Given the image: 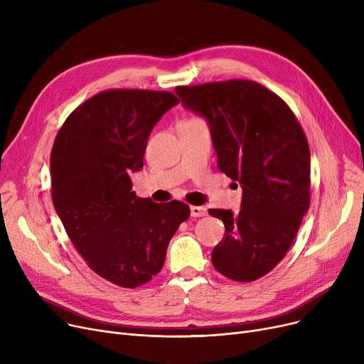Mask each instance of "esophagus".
<instances>
[{"label":"esophagus","instance_id":"obj_1","mask_svg":"<svg viewBox=\"0 0 364 364\" xmlns=\"http://www.w3.org/2000/svg\"><path fill=\"white\" fill-rule=\"evenodd\" d=\"M206 208L205 206H190V215L192 217H203L206 215Z\"/></svg>","mask_w":364,"mask_h":364}]
</instances>
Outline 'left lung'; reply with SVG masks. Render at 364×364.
<instances>
[{"label": "left lung", "instance_id": "1", "mask_svg": "<svg viewBox=\"0 0 364 364\" xmlns=\"http://www.w3.org/2000/svg\"><path fill=\"white\" fill-rule=\"evenodd\" d=\"M176 92L208 121L218 168L243 190L237 214L209 209L225 227L213 264L228 279L254 282L283 259L309 211L307 137L291 107L255 81L183 85Z\"/></svg>", "mask_w": 364, "mask_h": 364}]
</instances>
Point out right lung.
<instances>
[{
    "instance_id": "obj_1",
    "label": "right lung",
    "mask_w": 364,
    "mask_h": 364,
    "mask_svg": "<svg viewBox=\"0 0 364 364\" xmlns=\"http://www.w3.org/2000/svg\"><path fill=\"white\" fill-rule=\"evenodd\" d=\"M178 99L169 91L106 90L76 107L50 156L57 215L76 251L103 279L137 288L164 267L166 247L190 217L188 205L132 192L150 131Z\"/></svg>"
}]
</instances>
